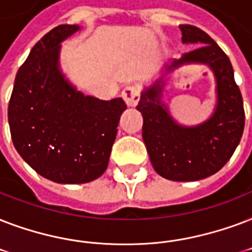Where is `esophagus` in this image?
Returning <instances> with one entry per match:
<instances>
[{
  "instance_id": "obj_1",
  "label": "esophagus",
  "mask_w": 252,
  "mask_h": 252,
  "mask_svg": "<svg viewBox=\"0 0 252 252\" xmlns=\"http://www.w3.org/2000/svg\"><path fill=\"white\" fill-rule=\"evenodd\" d=\"M122 97L128 106H135L139 102L140 89L138 85H127L122 91Z\"/></svg>"
}]
</instances>
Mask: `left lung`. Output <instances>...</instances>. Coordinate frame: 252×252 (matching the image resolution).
<instances>
[{"mask_svg": "<svg viewBox=\"0 0 252 252\" xmlns=\"http://www.w3.org/2000/svg\"><path fill=\"white\" fill-rule=\"evenodd\" d=\"M183 42L196 44L168 71L184 63L208 64L217 80V106L210 120L194 127L177 125L160 102L161 83L142 92L136 109L143 116L142 136L150 160L160 176L196 181L218 172L233 157L245 128V109L234 69L221 47L205 31L180 25Z\"/></svg>", "mask_w": 252, "mask_h": 252, "instance_id": "8db88e82", "label": "left lung"}]
</instances>
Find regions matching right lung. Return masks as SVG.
<instances>
[{
	"label": "right lung",
	"instance_id": "right-lung-1",
	"mask_svg": "<svg viewBox=\"0 0 252 252\" xmlns=\"http://www.w3.org/2000/svg\"><path fill=\"white\" fill-rule=\"evenodd\" d=\"M79 29L60 25L32 47L15 76L7 110L23 160L62 184L89 183L105 172L126 109L122 98L84 95L60 73V43Z\"/></svg>",
	"mask_w": 252,
	"mask_h": 252
}]
</instances>
